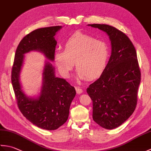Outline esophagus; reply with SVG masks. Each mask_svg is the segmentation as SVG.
Returning a JSON list of instances; mask_svg holds the SVG:
<instances>
[{
	"instance_id": "1",
	"label": "esophagus",
	"mask_w": 151,
	"mask_h": 151,
	"mask_svg": "<svg viewBox=\"0 0 151 151\" xmlns=\"http://www.w3.org/2000/svg\"><path fill=\"white\" fill-rule=\"evenodd\" d=\"M75 89H76V91L77 93L78 94H81L83 92V89L82 88H81L78 86H76L75 87Z\"/></svg>"
}]
</instances>
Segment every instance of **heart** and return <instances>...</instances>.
<instances>
[{
  "mask_svg": "<svg viewBox=\"0 0 151 151\" xmlns=\"http://www.w3.org/2000/svg\"><path fill=\"white\" fill-rule=\"evenodd\" d=\"M63 50H57L54 62L59 72L68 77L75 62L76 78L83 81L99 77L106 69L110 56L107 43L82 32H76L63 43Z\"/></svg>",
  "mask_w": 151,
  "mask_h": 151,
  "instance_id": "obj_1",
  "label": "heart"
}]
</instances>
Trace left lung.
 I'll return each instance as SVG.
<instances>
[{"mask_svg": "<svg viewBox=\"0 0 151 151\" xmlns=\"http://www.w3.org/2000/svg\"><path fill=\"white\" fill-rule=\"evenodd\" d=\"M110 37L111 54L100 78L87 93L93 102V119L101 127L114 129L133 114L137 105L141 71L133 43L126 34L108 24H88Z\"/></svg>", "mask_w": 151, "mask_h": 151, "instance_id": "left-lung-1", "label": "left lung"}]
</instances>
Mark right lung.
Masks as SVG:
<instances>
[{"label": "right lung", "mask_w": 151, "mask_h": 151, "mask_svg": "<svg viewBox=\"0 0 151 151\" xmlns=\"http://www.w3.org/2000/svg\"><path fill=\"white\" fill-rule=\"evenodd\" d=\"M60 28L61 26L38 28L24 36L18 45L12 69V83L19 109L32 123L48 130H56L67 121L76 95L75 88L65 79L56 77L54 67L46 62L40 96L31 99L22 90L19 74L24 54L31 50L40 51L47 59L54 60L57 43L54 36Z\"/></svg>", "instance_id": "obj_1"}]
</instances>
